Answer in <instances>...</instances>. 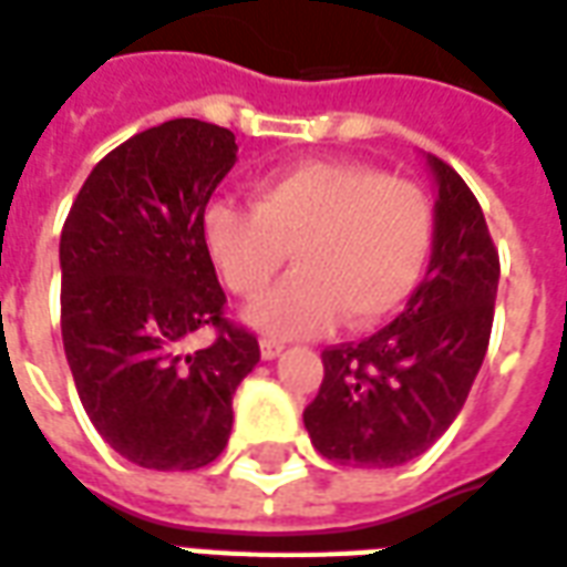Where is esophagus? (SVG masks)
I'll return each mask as SVG.
<instances>
[{
    "label": "esophagus",
    "mask_w": 567,
    "mask_h": 567,
    "mask_svg": "<svg viewBox=\"0 0 567 567\" xmlns=\"http://www.w3.org/2000/svg\"><path fill=\"white\" fill-rule=\"evenodd\" d=\"M259 353H262V359L271 362V359H278L280 353H284V344L275 341V338H262V341H259Z\"/></svg>",
    "instance_id": "1"
}]
</instances>
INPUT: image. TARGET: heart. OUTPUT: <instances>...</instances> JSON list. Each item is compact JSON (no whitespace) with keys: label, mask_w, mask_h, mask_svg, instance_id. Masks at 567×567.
Masks as SVG:
<instances>
[{"label":"heart","mask_w":567,"mask_h":567,"mask_svg":"<svg viewBox=\"0 0 567 567\" xmlns=\"http://www.w3.org/2000/svg\"><path fill=\"white\" fill-rule=\"evenodd\" d=\"M202 235L214 268L241 299H256L287 266L296 271L247 311L268 338L371 326L402 305L432 250L423 189L357 163H301L262 177L254 208L210 202Z\"/></svg>","instance_id":"obj_1"}]
</instances>
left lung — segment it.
Listing matches in <instances>:
<instances>
[{"label": "left lung", "instance_id": "1", "mask_svg": "<svg viewBox=\"0 0 567 567\" xmlns=\"http://www.w3.org/2000/svg\"><path fill=\"white\" fill-rule=\"evenodd\" d=\"M435 229L425 280L399 320L359 344L323 350V383L305 408L320 456L395 468L447 432L468 399L493 332L498 254L468 184L425 153Z\"/></svg>", "mask_w": 567, "mask_h": 567}]
</instances>
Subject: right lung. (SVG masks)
I'll return each mask as SVG.
<instances>
[{
	"mask_svg": "<svg viewBox=\"0 0 567 567\" xmlns=\"http://www.w3.org/2000/svg\"><path fill=\"white\" fill-rule=\"evenodd\" d=\"M238 159L235 135L177 117L90 172L60 235L63 347L90 423L120 456L193 471L220 456L259 344L223 317L202 214ZM198 328L218 341L184 354Z\"/></svg>",
	"mask_w": 567,
	"mask_h": 567,
	"instance_id": "obj_1",
	"label": "right lung"
}]
</instances>
